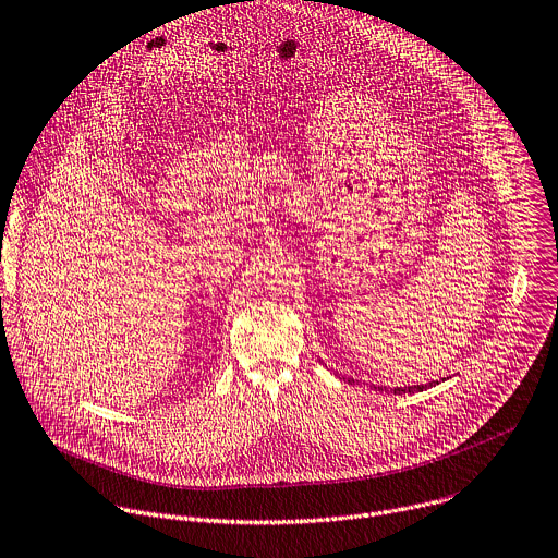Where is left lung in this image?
<instances>
[{"label": "left lung", "instance_id": "8db88e82", "mask_svg": "<svg viewBox=\"0 0 558 558\" xmlns=\"http://www.w3.org/2000/svg\"><path fill=\"white\" fill-rule=\"evenodd\" d=\"M348 383H352L350 378H348ZM422 389H426V385H413V387H393V393H413V391H422ZM380 391H383V387H380Z\"/></svg>", "mask_w": 558, "mask_h": 558}]
</instances>
